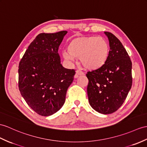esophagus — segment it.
<instances>
[{
  "mask_svg": "<svg viewBox=\"0 0 147 147\" xmlns=\"http://www.w3.org/2000/svg\"><path fill=\"white\" fill-rule=\"evenodd\" d=\"M82 75H84L83 71H82L81 70H76V75H75V78H77L79 76H82Z\"/></svg>",
  "mask_w": 147,
  "mask_h": 147,
  "instance_id": "obj_1",
  "label": "esophagus"
}]
</instances>
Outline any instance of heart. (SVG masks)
Returning a JSON list of instances; mask_svg holds the SVG:
<instances>
[{"mask_svg":"<svg viewBox=\"0 0 147 147\" xmlns=\"http://www.w3.org/2000/svg\"><path fill=\"white\" fill-rule=\"evenodd\" d=\"M67 52L63 57L71 61L79 58L82 66L88 70H96L105 65L109 59L110 46L104 38L96 36H81L70 40L67 45Z\"/></svg>","mask_w":147,"mask_h":147,"instance_id":"b5f03b06","label":"heart"}]
</instances>
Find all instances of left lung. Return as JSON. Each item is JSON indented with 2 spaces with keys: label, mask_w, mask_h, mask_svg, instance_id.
Here are the masks:
<instances>
[{
  "label": "left lung",
  "mask_w": 147,
  "mask_h": 147,
  "mask_svg": "<svg viewBox=\"0 0 147 147\" xmlns=\"http://www.w3.org/2000/svg\"><path fill=\"white\" fill-rule=\"evenodd\" d=\"M110 53L100 69L88 71L87 94L90 106L102 114L115 112L122 105L131 87L132 64L122 44L115 35L105 32Z\"/></svg>",
  "instance_id": "1"
}]
</instances>
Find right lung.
<instances>
[{
  "label": "right lung",
  "mask_w": 147,
  "mask_h": 147,
  "mask_svg": "<svg viewBox=\"0 0 147 147\" xmlns=\"http://www.w3.org/2000/svg\"><path fill=\"white\" fill-rule=\"evenodd\" d=\"M67 31L41 33L31 42L19 66V88L30 108L50 116L62 108L76 74L64 68L58 53Z\"/></svg>",
  "instance_id": "right-lung-1"
}]
</instances>
